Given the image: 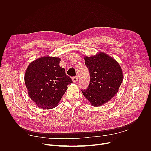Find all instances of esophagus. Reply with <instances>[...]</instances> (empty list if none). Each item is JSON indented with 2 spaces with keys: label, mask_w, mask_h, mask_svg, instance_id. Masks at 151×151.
<instances>
[{
  "label": "esophagus",
  "mask_w": 151,
  "mask_h": 151,
  "mask_svg": "<svg viewBox=\"0 0 151 151\" xmlns=\"http://www.w3.org/2000/svg\"><path fill=\"white\" fill-rule=\"evenodd\" d=\"M72 81H73V82L74 83L77 82V81H78V76L73 77V78H72Z\"/></svg>",
  "instance_id": "34e87169"
}]
</instances>
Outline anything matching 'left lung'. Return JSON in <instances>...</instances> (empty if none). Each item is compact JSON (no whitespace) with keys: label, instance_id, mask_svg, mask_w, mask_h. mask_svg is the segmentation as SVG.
I'll return each mask as SVG.
<instances>
[{"label":"left lung","instance_id":"8db88e82","mask_svg":"<svg viewBox=\"0 0 151 151\" xmlns=\"http://www.w3.org/2000/svg\"><path fill=\"white\" fill-rule=\"evenodd\" d=\"M84 60L90 72V81L88 88L82 93L92 106H102L118 93L123 81L122 70L114 58L103 52L85 56Z\"/></svg>","mask_w":151,"mask_h":151}]
</instances>
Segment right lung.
<instances>
[{
    "label": "right lung",
    "instance_id": "obj_1",
    "mask_svg": "<svg viewBox=\"0 0 151 151\" xmlns=\"http://www.w3.org/2000/svg\"><path fill=\"white\" fill-rule=\"evenodd\" d=\"M60 61L57 57L45 56L31 62L26 69L24 81L28 95L41 109L57 106L68 85L72 83L65 69L60 66Z\"/></svg>",
    "mask_w": 151,
    "mask_h": 151
}]
</instances>
